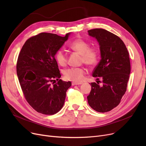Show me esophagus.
<instances>
[{"mask_svg": "<svg viewBox=\"0 0 146 146\" xmlns=\"http://www.w3.org/2000/svg\"><path fill=\"white\" fill-rule=\"evenodd\" d=\"M82 83H76V82H72V85L73 86H74V85H81Z\"/></svg>", "mask_w": 146, "mask_h": 146, "instance_id": "34e87169", "label": "esophagus"}]
</instances>
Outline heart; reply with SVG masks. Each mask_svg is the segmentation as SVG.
<instances>
[{
  "label": "heart",
  "mask_w": 146,
  "mask_h": 146,
  "mask_svg": "<svg viewBox=\"0 0 146 146\" xmlns=\"http://www.w3.org/2000/svg\"><path fill=\"white\" fill-rule=\"evenodd\" d=\"M68 47L81 56V63L89 67H94L98 63L99 60L98 51L95 49L90 48L89 45L85 41L81 39L76 40L69 44ZM55 58L58 64L61 66H65L67 63V55L63 50H59L56 52ZM85 74L86 70L83 67L70 68L65 70L64 73L66 79L76 83L82 82Z\"/></svg>",
  "instance_id": "b5f03b06"
}]
</instances>
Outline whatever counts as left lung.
Returning a JSON list of instances; mask_svg holds the SVG:
<instances>
[{
  "mask_svg": "<svg viewBox=\"0 0 146 146\" xmlns=\"http://www.w3.org/2000/svg\"><path fill=\"white\" fill-rule=\"evenodd\" d=\"M88 34L99 42L101 59L92 73L97 83H91L88 102L95 111L106 112L119 105L126 92L131 71L129 53L121 38L107 30L96 28Z\"/></svg>",
  "mask_w": 146,
  "mask_h": 146,
  "instance_id": "left-lung-1",
  "label": "left lung"
}]
</instances>
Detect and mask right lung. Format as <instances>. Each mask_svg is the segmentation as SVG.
I'll use <instances>...</instances> for the list:
<instances>
[{
  "instance_id": "add662e5",
  "label": "right lung",
  "mask_w": 146,
  "mask_h": 146,
  "mask_svg": "<svg viewBox=\"0 0 146 146\" xmlns=\"http://www.w3.org/2000/svg\"><path fill=\"white\" fill-rule=\"evenodd\" d=\"M65 36L42 33L29 38L20 51L17 72L28 103L38 112L53 115L64 105L71 82L61 79L55 54L68 40ZM58 81L55 83L56 80Z\"/></svg>"
}]
</instances>
